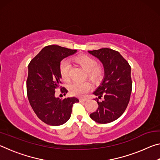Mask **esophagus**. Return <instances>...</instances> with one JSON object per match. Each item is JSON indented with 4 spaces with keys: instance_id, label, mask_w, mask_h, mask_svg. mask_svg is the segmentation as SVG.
I'll return each mask as SVG.
<instances>
[{
    "instance_id": "obj_1",
    "label": "esophagus",
    "mask_w": 160,
    "mask_h": 160,
    "mask_svg": "<svg viewBox=\"0 0 160 160\" xmlns=\"http://www.w3.org/2000/svg\"><path fill=\"white\" fill-rule=\"evenodd\" d=\"M86 101H88V99H86V98L80 99V102H86Z\"/></svg>"
}]
</instances>
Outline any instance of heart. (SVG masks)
Masks as SVG:
<instances>
[{
    "mask_svg": "<svg viewBox=\"0 0 160 160\" xmlns=\"http://www.w3.org/2000/svg\"><path fill=\"white\" fill-rule=\"evenodd\" d=\"M75 61L80 65L88 72V77L92 82H97L102 76L103 71L101 68L97 66V62L90 56L83 55L78 56L75 58ZM60 73L61 76L64 81H68L70 78V63L68 60H63L60 63ZM90 84L85 82H74L69 86V91L72 95L76 97H84L90 90Z\"/></svg>",
    "mask_w": 160,
    "mask_h": 160,
    "instance_id": "b5f03b06",
    "label": "heart"
}]
</instances>
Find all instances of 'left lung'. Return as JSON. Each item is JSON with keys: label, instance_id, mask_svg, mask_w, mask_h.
<instances>
[{"label": "left lung", "instance_id": "left-lung-1", "mask_svg": "<svg viewBox=\"0 0 160 160\" xmlns=\"http://www.w3.org/2000/svg\"><path fill=\"white\" fill-rule=\"evenodd\" d=\"M97 58L104 67V75L100 85L93 94L102 102L90 118L99 123H108L116 120L125 112L131 97L132 80L131 68L118 51L104 48L88 51Z\"/></svg>", "mask_w": 160, "mask_h": 160}]
</instances>
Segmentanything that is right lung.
I'll list each match as a JSON object with an SVG mask.
<instances>
[{
    "instance_id": "right-lung-1",
    "label": "right lung",
    "mask_w": 160,
    "mask_h": 160,
    "mask_svg": "<svg viewBox=\"0 0 160 160\" xmlns=\"http://www.w3.org/2000/svg\"><path fill=\"white\" fill-rule=\"evenodd\" d=\"M77 50L50 45L43 48L28 66L27 92L32 109L37 117L50 126H60L69 120L76 97L60 99L55 97L60 87V63L63 58L73 55ZM65 94L66 88L61 90Z\"/></svg>"
}]
</instances>
